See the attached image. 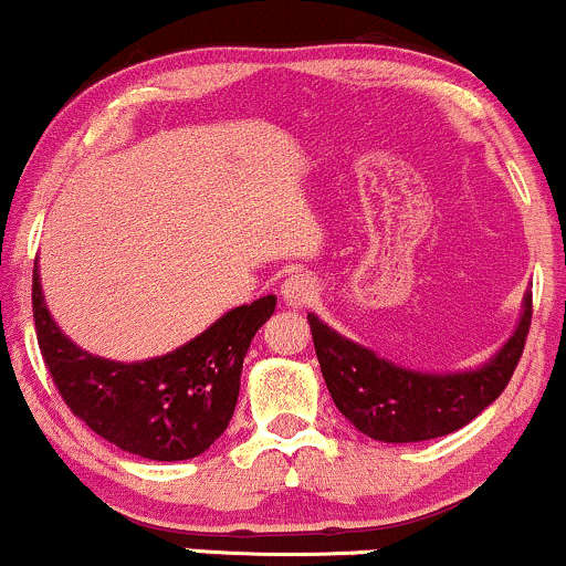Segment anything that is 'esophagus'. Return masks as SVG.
<instances>
[{"mask_svg": "<svg viewBox=\"0 0 566 566\" xmlns=\"http://www.w3.org/2000/svg\"><path fill=\"white\" fill-rule=\"evenodd\" d=\"M316 295H319V284L314 282V276L292 274L284 279L282 297H284V303L292 305V308H303V305H308Z\"/></svg>", "mask_w": 566, "mask_h": 566, "instance_id": "esophagus-1", "label": "esophagus"}]
</instances>
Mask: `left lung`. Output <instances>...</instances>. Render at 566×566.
Segmentation results:
<instances>
[{
    "mask_svg": "<svg viewBox=\"0 0 566 566\" xmlns=\"http://www.w3.org/2000/svg\"><path fill=\"white\" fill-rule=\"evenodd\" d=\"M311 337L335 407L369 439L407 444L447 437L469 426L509 386L532 324V292L524 314L495 359L471 373L428 375L396 367L375 350L346 340L308 314Z\"/></svg>",
    "mask_w": 566,
    "mask_h": 566,
    "instance_id": "8db88e82",
    "label": "left lung"
}]
</instances>
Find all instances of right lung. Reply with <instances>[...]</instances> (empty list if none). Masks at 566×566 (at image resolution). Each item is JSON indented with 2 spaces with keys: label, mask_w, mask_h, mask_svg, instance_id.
Masks as SVG:
<instances>
[{
  "label": "right lung",
  "mask_w": 566,
  "mask_h": 566,
  "mask_svg": "<svg viewBox=\"0 0 566 566\" xmlns=\"http://www.w3.org/2000/svg\"><path fill=\"white\" fill-rule=\"evenodd\" d=\"M39 350L71 412L119 450L148 460L197 458L229 428L252 337L276 297L239 305L191 343L135 365L76 348L55 327L39 274L31 284Z\"/></svg>",
  "instance_id": "obj_1"
}]
</instances>
